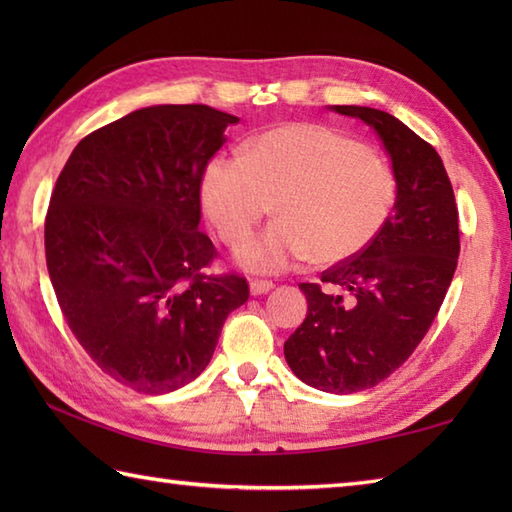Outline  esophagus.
Listing matches in <instances>:
<instances>
[{
  "instance_id": "34e87169",
  "label": "esophagus",
  "mask_w": 512,
  "mask_h": 512,
  "mask_svg": "<svg viewBox=\"0 0 512 512\" xmlns=\"http://www.w3.org/2000/svg\"><path fill=\"white\" fill-rule=\"evenodd\" d=\"M273 281H268V279H253L250 281V292H253V295H266L268 290H273Z\"/></svg>"
}]
</instances>
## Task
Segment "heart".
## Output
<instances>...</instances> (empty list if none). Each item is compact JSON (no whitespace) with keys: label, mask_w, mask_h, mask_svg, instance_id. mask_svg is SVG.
<instances>
[{"label":"heart","mask_w":512,"mask_h":512,"mask_svg":"<svg viewBox=\"0 0 512 512\" xmlns=\"http://www.w3.org/2000/svg\"><path fill=\"white\" fill-rule=\"evenodd\" d=\"M396 193L383 158L317 123L268 129L239 158L211 160L200 180L206 220L231 248H242L275 204L279 220L239 253L250 273L347 262L383 231Z\"/></svg>","instance_id":"b5f03b06"}]
</instances>
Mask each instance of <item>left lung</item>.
I'll return each mask as SVG.
<instances>
[{"label":"left lung","mask_w":512,"mask_h":512,"mask_svg":"<svg viewBox=\"0 0 512 512\" xmlns=\"http://www.w3.org/2000/svg\"><path fill=\"white\" fill-rule=\"evenodd\" d=\"M361 118L383 140L396 173L394 213L363 253L299 284L308 314L284 343L292 372L330 394L378 385L407 361L429 332L460 255L458 204L438 151L396 116L332 105Z\"/></svg>","instance_id":"1"}]
</instances>
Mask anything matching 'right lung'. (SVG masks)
Masks as SVG:
<instances>
[{
    "mask_svg": "<svg viewBox=\"0 0 512 512\" xmlns=\"http://www.w3.org/2000/svg\"><path fill=\"white\" fill-rule=\"evenodd\" d=\"M233 114L154 105L85 136L50 195L46 264L63 319L105 374L169 394L209 365L228 314L248 299L209 275L200 180Z\"/></svg>",
    "mask_w": 512,
    "mask_h": 512,
    "instance_id": "right-lung-1",
    "label": "right lung"
}]
</instances>
